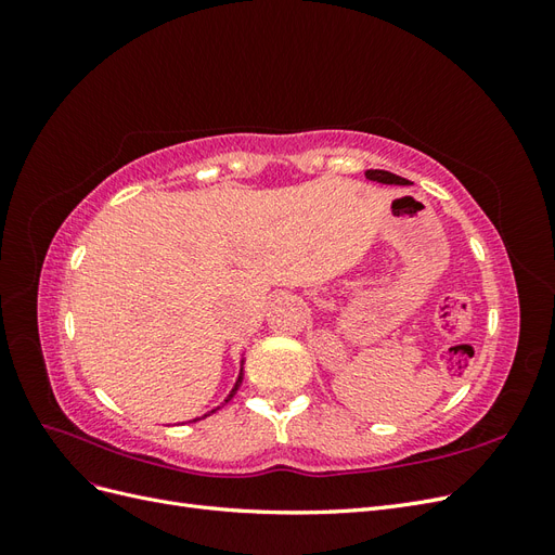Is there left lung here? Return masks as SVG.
<instances>
[{"label":"left lung","mask_w":555,"mask_h":555,"mask_svg":"<svg viewBox=\"0 0 555 555\" xmlns=\"http://www.w3.org/2000/svg\"><path fill=\"white\" fill-rule=\"evenodd\" d=\"M365 178H367V180H377V182H386V184H410V180L400 178V176H396V173H389V171H379V169L365 171Z\"/></svg>","instance_id":"1"}]
</instances>
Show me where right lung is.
<instances>
[{
  "label": "right lung",
  "instance_id": "add662e5",
  "mask_svg": "<svg viewBox=\"0 0 555 555\" xmlns=\"http://www.w3.org/2000/svg\"><path fill=\"white\" fill-rule=\"evenodd\" d=\"M241 382H243V373H241V377H238V382H236V386H233V391H231V393H229V398H231V396H233V393H236V389H238V384H241ZM212 412H215V410H212Z\"/></svg>",
  "mask_w": 555,
  "mask_h": 555
}]
</instances>
